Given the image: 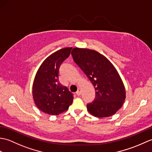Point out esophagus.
<instances>
[{"mask_svg": "<svg viewBox=\"0 0 152 152\" xmlns=\"http://www.w3.org/2000/svg\"><path fill=\"white\" fill-rule=\"evenodd\" d=\"M76 95H78V96H80V95H81V89L79 88V89H78V91H77L76 92Z\"/></svg>", "mask_w": 152, "mask_h": 152, "instance_id": "1", "label": "esophagus"}]
</instances>
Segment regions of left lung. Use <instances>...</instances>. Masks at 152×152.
Listing matches in <instances>:
<instances>
[{
  "mask_svg": "<svg viewBox=\"0 0 152 152\" xmlns=\"http://www.w3.org/2000/svg\"><path fill=\"white\" fill-rule=\"evenodd\" d=\"M71 54L95 89L94 101L87 104L89 112L96 118L114 115L125 99L124 85L114 65L95 50L76 48Z\"/></svg>",
  "mask_w": 152,
  "mask_h": 152,
  "instance_id": "left-lung-1",
  "label": "left lung"
}]
</instances>
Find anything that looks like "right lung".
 <instances>
[{
  "instance_id": "obj_1",
  "label": "right lung",
  "mask_w": 152,
  "mask_h": 152,
  "mask_svg": "<svg viewBox=\"0 0 152 152\" xmlns=\"http://www.w3.org/2000/svg\"><path fill=\"white\" fill-rule=\"evenodd\" d=\"M72 48L58 50L44 60L34 80L33 95L42 112L59 115L66 111L73 101V94L59 82L61 64L69 57Z\"/></svg>"
}]
</instances>
